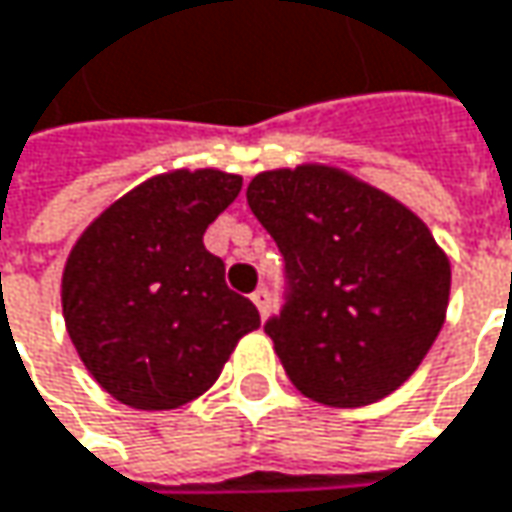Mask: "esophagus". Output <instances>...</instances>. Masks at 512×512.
<instances>
[{
    "label": "esophagus",
    "mask_w": 512,
    "mask_h": 512,
    "mask_svg": "<svg viewBox=\"0 0 512 512\" xmlns=\"http://www.w3.org/2000/svg\"><path fill=\"white\" fill-rule=\"evenodd\" d=\"M250 297H253V303H256V309L262 312V318H265V315L271 312V291H268V288L262 286V288H256V291H253Z\"/></svg>",
    "instance_id": "1"
}]
</instances>
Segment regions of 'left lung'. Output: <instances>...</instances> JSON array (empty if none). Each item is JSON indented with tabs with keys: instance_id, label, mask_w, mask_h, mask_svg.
Returning a JSON list of instances; mask_svg holds the SVG:
<instances>
[{
	"instance_id": "left-lung-1",
	"label": "left lung",
	"mask_w": 512,
	"mask_h": 512,
	"mask_svg": "<svg viewBox=\"0 0 512 512\" xmlns=\"http://www.w3.org/2000/svg\"><path fill=\"white\" fill-rule=\"evenodd\" d=\"M247 203L286 262V303L265 333L288 380L330 407H365L407 383L451 291L430 229L389 194L318 164L259 173Z\"/></svg>"
}]
</instances>
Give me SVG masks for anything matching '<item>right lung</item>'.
Returning <instances> with one entry per match:
<instances>
[{
	"label": "right lung",
	"mask_w": 512,
	"mask_h": 512,
	"mask_svg": "<svg viewBox=\"0 0 512 512\" xmlns=\"http://www.w3.org/2000/svg\"><path fill=\"white\" fill-rule=\"evenodd\" d=\"M241 176L176 170L108 206L76 241L61 283L67 333L120 404L176 410L221 374L256 306L226 286L203 232L238 197Z\"/></svg>",
	"instance_id": "right-lung-1"
}]
</instances>
